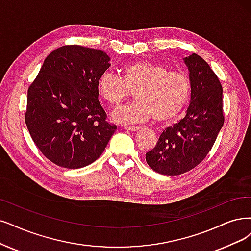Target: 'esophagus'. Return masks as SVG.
Wrapping results in <instances>:
<instances>
[{
	"mask_svg": "<svg viewBox=\"0 0 251 251\" xmlns=\"http://www.w3.org/2000/svg\"><path fill=\"white\" fill-rule=\"evenodd\" d=\"M124 129H126V130H129V131H136L140 129V127L138 126H130V125H124L123 126Z\"/></svg>",
	"mask_w": 251,
	"mask_h": 251,
	"instance_id": "obj_1",
	"label": "esophagus"
}]
</instances>
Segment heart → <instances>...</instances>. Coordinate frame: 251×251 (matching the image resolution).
I'll list each match as a JSON object with an SVG mask.
<instances>
[{
	"label": "heart",
	"mask_w": 251,
	"mask_h": 251,
	"mask_svg": "<svg viewBox=\"0 0 251 251\" xmlns=\"http://www.w3.org/2000/svg\"><path fill=\"white\" fill-rule=\"evenodd\" d=\"M99 96L117 106L134 91L135 101L117 108L113 117L120 123H140L153 118L166 122L177 117L187 104L191 83L186 74L170 71L163 65L150 61L127 64L121 76L103 72L98 77Z\"/></svg>",
	"instance_id": "heart-1"
}]
</instances>
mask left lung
Instances as JSON below:
<instances>
[{
	"instance_id": "obj_1",
	"label": "left lung",
	"mask_w": 251,
	"mask_h": 251,
	"mask_svg": "<svg viewBox=\"0 0 251 251\" xmlns=\"http://www.w3.org/2000/svg\"><path fill=\"white\" fill-rule=\"evenodd\" d=\"M189 70L191 99L186 116L165 128L146 154L150 168L177 176L196 168L211 151L225 123L222 86L209 64L197 53L184 58Z\"/></svg>"
}]
</instances>
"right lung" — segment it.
I'll return each instance as SVG.
<instances>
[{
  "instance_id": "1",
  "label": "right lung",
  "mask_w": 251,
  "mask_h": 251,
  "mask_svg": "<svg viewBox=\"0 0 251 251\" xmlns=\"http://www.w3.org/2000/svg\"><path fill=\"white\" fill-rule=\"evenodd\" d=\"M100 50L64 45L50 52L27 89L25 124L52 163L80 169L98 159L117 126L106 121L97 80L110 66Z\"/></svg>"
}]
</instances>
